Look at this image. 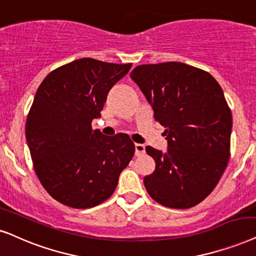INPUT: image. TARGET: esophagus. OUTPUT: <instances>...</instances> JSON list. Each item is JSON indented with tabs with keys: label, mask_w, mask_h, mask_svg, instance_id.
Masks as SVG:
<instances>
[{
	"label": "esophagus",
	"mask_w": 256,
	"mask_h": 256,
	"mask_svg": "<svg viewBox=\"0 0 256 256\" xmlns=\"http://www.w3.org/2000/svg\"><path fill=\"white\" fill-rule=\"evenodd\" d=\"M144 152H146L144 144H135V155H136V156H140V155L144 154Z\"/></svg>",
	"instance_id": "esophagus-1"
}]
</instances>
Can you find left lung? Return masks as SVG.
<instances>
[{
    "mask_svg": "<svg viewBox=\"0 0 256 256\" xmlns=\"http://www.w3.org/2000/svg\"><path fill=\"white\" fill-rule=\"evenodd\" d=\"M130 78L166 128V152L147 146L155 170L144 176L152 198L187 209L216 187L230 156L232 112L216 80L181 62L141 64Z\"/></svg>",
    "mask_w": 256,
    "mask_h": 256,
    "instance_id": "1",
    "label": "left lung"
}]
</instances>
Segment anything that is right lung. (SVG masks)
<instances>
[{
  "label": "right lung",
  "instance_id": "obj_1",
  "mask_svg": "<svg viewBox=\"0 0 256 256\" xmlns=\"http://www.w3.org/2000/svg\"><path fill=\"white\" fill-rule=\"evenodd\" d=\"M130 67L80 58L49 72L36 92L26 124L32 164L46 190L68 207L92 208L110 198L134 156L128 135L92 129Z\"/></svg>",
  "mask_w": 256,
  "mask_h": 256
}]
</instances>
